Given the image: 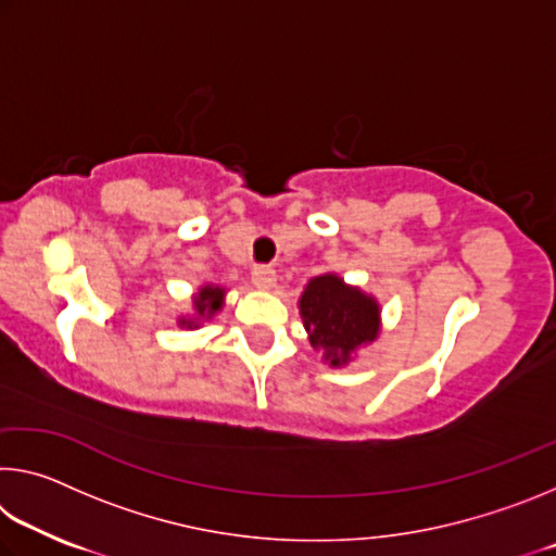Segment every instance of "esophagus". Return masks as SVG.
Here are the masks:
<instances>
[{
	"label": "esophagus",
	"instance_id": "1",
	"mask_svg": "<svg viewBox=\"0 0 556 556\" xmlns=\"http://www.w3.org/2000/svg\"><path fill=\"white\" fill-rule=\"evenodd\" d=\"M275 281H277V271L271 267H255V271H252V285L257 289H271L275 287Z\"/></svg>",
	"mask_w": 556,
	"mask_h": 556
}]
</instances>
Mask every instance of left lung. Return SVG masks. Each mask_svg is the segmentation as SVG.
I'll list each match as a JSON object with an SVG mask.
<instances>
[{
    "mask_svg": "<svg viewBox=\"0 0 556 556\" xmlns=\"http://www.w3.org/2000/svg\"><path fill=\"white\" fill-rule=\"evenodd\" d=\"M299 314L314 351H321L331 368L351 363L357 348L372 343L380 333L378 299L348 287L338 275L308 281L299 299Z\"/></svg>",
    "mask_w": 556,
    "mask_h": 556,
    "instance_id": "8db88e82",
    "label": "left lung"
}]
</instances>
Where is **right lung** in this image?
<instances>
[{"label": "right lung", "mask_w": 556, "mask_h": 556, "mask_svg": "<svg viewBox=\"0 0 556 556\" xmlns=\"http://www.w3.org/2000/svg\"><path fill=\"white\" fill-rule=\"evenodd\" d=\"M225 304V289L215 285H205L199 289V294L193 296V314L178 318V326L181 328H199L201 321H208L215 314L220 312Z\"/></svg>", "instance_id": "right-lung-1"}]
</instances>
